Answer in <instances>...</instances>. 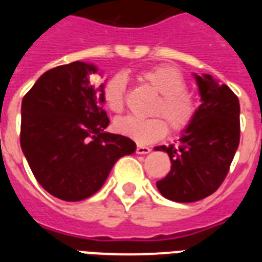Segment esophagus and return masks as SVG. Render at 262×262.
Returning a JSON list of instances; mask_svg holds the SVG:
<instances>
[{
    "instance_id": "1",
    "label": "esophagus",
    "mask_w": 262,
    "mask_h": 262,
    "mask_svg": "<svg viewBox=\"0 0 262 262\" xmlns=\"http://www.w3.org/2000/svg\"><path fill=\"white\" fill-rule=\"evenodd\" d=\"M150 151H151V148L146 147V146H140V144H139V146H137V148H136L137 154H148Z\"/></svg>"
}]
</instances>
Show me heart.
I'll return each mask as SVG.
<instances>
[{"instance_id": "1", "label": "heart", "mask_w": 262, "mask_h": 262, "mask_svg": "<svg viewBox=\"0 0 262 262\" xmlns=\"http://www.w3.org/2000/svg\"><path fill=\"white\" fill-rule=\"evenodd\" d=\"M139 78L160 94L153 114L163 115L174 132H182L191 125L196 116L198 105L195 98L185 91L187 82L182 74L170 66H157L142 71ZM126 80L122 75H115L105 84L102 91L103 101L109 111L119 114L125 106ZM115 130L140 143L157 142L167 135V123L163 118L139 119L126 116L115 120Z\"/></svg>"}]
</instances>
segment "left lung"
Here are the masks:
<instances>
[{"mask_svg":"<svg viewBox=\"0 0 262 262\" xmlns=\"http://www.w3.org/2000/svg\"><path fill=\"white\" fill-rule=\"evenodd\" d=\"M201 105L174 146L154 150L170 156L171 170L157 181L160 193L174 202H196L220 187L240 143V103L226 84L210 74H193Z\"/></svg>","mask_w":262,"mask_h":262,"instance_id":"obj_1","label":"left lung"}]
</instances>
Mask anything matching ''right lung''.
Segmentation results:
<instances>
[{
  "instance_id": "obj_1",
  "label": "right lung",
  "mask_w": 262,
  "mask_h": 262,
  "mask_svg": "<svg viewBox=\"0 0 262 262\" xmlns=\"http://www.w3.org/2000/svg\"><path fill=\"white\" fill-rule=\"evenodd\" d=\"M98 67L74 61L39 77L22 101L20 147L33 176L50 195L77 202L92 196L115 163L136 143L108 133L103 84L92 85Z\"/></svg>"
}]
</instances>
